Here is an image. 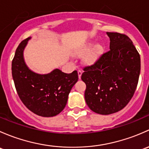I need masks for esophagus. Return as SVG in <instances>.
Here are the masks:
<instances>
[{
  "instance_id": "34e87169",
  "label": "esophagus",
  "mask_w": 149,
  "mask_h": 149,
  "mask_svg": "<svg viewBox=\"0 0 149 149\" xmlns=\"http://www.w3.org/2000/svg\"><path fill=\"white\" fill-rule=\"evenodd\" d=\"M78 77H79V79H81V76H82V72L81 70H78Z\"/></svg>"
}]
</instances>
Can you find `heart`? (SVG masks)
<instances>
[{
    "instance_id": "1",
    "label": "heart",
    "mask_w": 149,
    "mask_h": 149,
    "mask_svg": "<svg viewBox=\"0 0 149 149\" xmlns=\"http://www.w3.org/2000/svg\"><path fill=\"white\" fill-rule=\"evenodd\" d=\"M98 51L97 50H93V51L90 52V53H88L87 54V56H85V61L86 62H87L88 64H92L95 61V59H97Z\"/></svg>"
}]
</instances>
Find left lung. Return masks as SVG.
Returning <instances> with one entry per match:
<instances>
[{
	"mask_svg": "<svg viewBox=\"0 0 149 149\" xmlns=\"http://www.w3.org/2000/svg\"><path fill=\"white\" fill-rule=\"evenodd\" d=\"M110 50L94 64L84 67L85 99L90 110L101 115L117 113L134 95L141 71V58L128 36L107 32Z\"/></svg>",
	"mask_w": 149,
	"mask_h": 149,
	"instance_id": "8db88e82",
	"label": "left lung"
}]
</instances>
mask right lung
<instances>
[{"label":"right lung","mask_w":149,"mask_h":149,"mask_svg":"<svg viewBox=\"0 0 149 149\" xmlns=\"http://www.w3.org/2000/svg\"><path fill=\"white\" fill-rule=\"evenodd\" d=\"M29 37L21 41L12 61V76L15 87L26 107L38 116L53 117L64 110L69 93L78 80L76 70L70 74L55 69L39 74L29 69L24 62V50Z\"/></svg>","instance_id":"add662e5"}]
</instances>
